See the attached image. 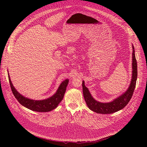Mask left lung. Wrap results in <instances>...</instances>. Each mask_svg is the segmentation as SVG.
Wrapping results in <instances>:
<instances>
[{
    "label": "left lung",
    "instance_id": "1",
    "mask_svg": "<svg viewBox=\"0 0 147 147\" xmlns=\"http://www.w3.org/2000/svg\"><path fill=\"white\" fill-rule=\"evenodd\" d=\"M132 78L129 86L123 94L109 102H100L96 100L93 97L87 87L85 86L84 82L83 81V93L84 100L88 108L93 112L101 114H110L123 109L131 100L136 88L137 78V65L135 56L134 47L132 45Z\"/></svg>",
    "mask_w": 147,
    "mask_h": 147
}]
</instances>
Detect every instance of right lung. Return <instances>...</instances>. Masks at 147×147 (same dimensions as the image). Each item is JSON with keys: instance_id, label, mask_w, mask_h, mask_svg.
<instances>
[{"instance_id": "1", "label": "right lung", "mask_w": 147, "mask_h": 147, "mask_svg": "<svg viewBox=\"0 0 147 147\" xmlns=\"http://www.w3.org/2000/svg\"><path fill=\"white\" fill-rule=\"evenodd\" d=\"M8 75L11 91L16 99L26 108L38 112H50V111L56 109L63 100L66 91L67 86L69 82V79H65L64 81L61 83L55 94L48 98L43 100H34L28 98V97L21 94L12 84L9 74H8Z\"/></svg>"}]
</instances>
